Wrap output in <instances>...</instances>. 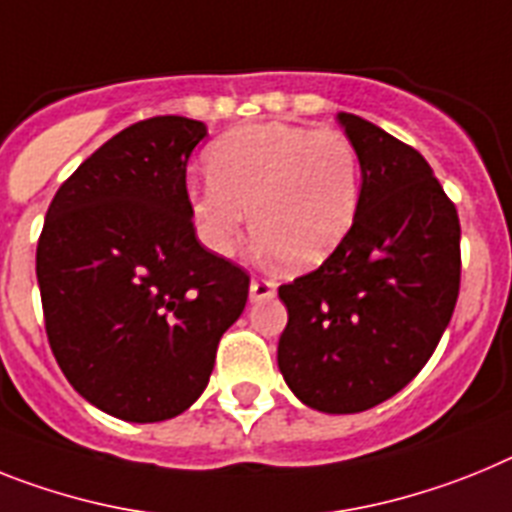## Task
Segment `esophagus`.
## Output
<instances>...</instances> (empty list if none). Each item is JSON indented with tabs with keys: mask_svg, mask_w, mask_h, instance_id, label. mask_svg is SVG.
<instances>
[{
	"mask_svg": "<svg viewBox=\"0 0 512 512\" xmlns=\"http://www.w3.org/2000/svg\"><path fill=\"white\" fill-rule=\"evenodd\" d=\"M277 295V282L272 279H253L251 282V300L253 303H259V300L274 298Z\"/></svg>",
	"mask_w": 512,
	"mask_h": 512,
	"instance_id": "obj_1",
	"label": "esophagus"
}]
</instances>
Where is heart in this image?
I'll return each mask as SVG.
<instances>
[{"instance_id":"1","label":"heart","mask_w":512,"mask_h":512,"mask_svg":"<svg viewBox=\"0 0 512 512\" xmlns=\"http://www.w3.org/2000/svg\"><path fill=\"white\" fill-rule=\"evenodd\" d=\"M209 181L189 189L196 233L230 256L243 222L266 253L292 269L321 264L355 225L362 168L336 129L266 121L227 131L207 152Z\"/></svg>"}]
</instances>
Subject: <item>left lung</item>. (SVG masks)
<instances>
[{"label":"left lung","instance_id":"left-lung-1","mask_svg":"<svg viewBox=\"0 0 512 512\" xmlns=\"http://www.w3.org/2000/svg\"><path fill=\"white\" fill-rule=\"evenodd\" d=\"M362 168L355 225L316 272L279 287L277 362L310 409L355 414L425 368L461 287L456 204L414 147L339 113Z\"/></svg>","mask_w":512,"mask_h":512}]
</instances>
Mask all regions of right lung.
<instances>
[{
    "mask_svg": "<svg viewBox=\"0 0 512 512\" xmlns=\"http://www.w3.org/2000/svg\"><path fill=\"white\" fill-rule=\"evenodd\" d=\"M202 121L126 126L56 191L36 251L51 352L74 391L126 422H163L207 388L251 279L196 240L186 163Z\"/></svg>",
    "mask_w": 512,
    "mask_h": 512,
    "instance_id": "add662e5",
    "label": "right lung"
}]
</instances>
